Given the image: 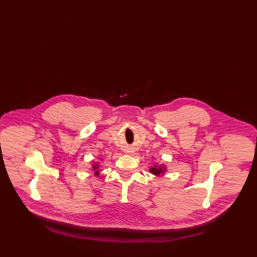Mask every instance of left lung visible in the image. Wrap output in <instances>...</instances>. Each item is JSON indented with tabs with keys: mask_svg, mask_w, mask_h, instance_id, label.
Returning a JSON list of instances; mask_svg holds the SVG:
<instances>
[{
	"mask_svg": "<svg viewBox=\"0 0 257 257\" xmlns=\"http://www.w3.org/2000/svg\"><path fill=\"white\" fill-rule=\"evenodd\" d=\"M150 172L152 174H154L155 176L162 177V176H164L167 173V166L164 165V164H161V165L156 164L155 166L150 168Z\"/></svg>",
	"mask_w": 257,
	"mask_h": 257,
	"instance_id": "1",
	"label": "left lung"
}]
</instances>
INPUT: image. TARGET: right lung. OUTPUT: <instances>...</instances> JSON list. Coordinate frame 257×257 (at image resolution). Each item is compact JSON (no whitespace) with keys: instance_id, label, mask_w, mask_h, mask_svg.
<instances>
[{"instance_id":"1","label":"right lung","mask_w":257,"mask_h":257,"mask_svg":"<svg viewBox=\"0 0 257 257\" xmlns=\"http://www.w3.org/2000/svg\"><path fill=\"white\" fill-rule=\"evenodd\" d=\"M100 161H101V160H100ZM98 169H99V163L94 162V163L92 164V166H91V171L94 172V176H98V175H99Z\"/></svg>"}]
</instances>
